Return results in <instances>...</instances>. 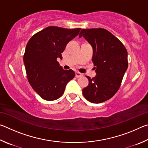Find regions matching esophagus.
Masks as SVG:
<instances>
[{"instance_id":"obj_1","label":"esophagus","mask_w":148,"mask_h":148,"mask_svg":"<svg viewBox=\"0 0 148 148\" xmlns=\"http://www.w3.org/2000/svg\"><path fill=\"white\" fill-rule=\"evenodd\" d=\"M82 76H83V74L80 73V72H76V77H81Z\"/></svg>"}]
</instances>
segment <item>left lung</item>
Returning a JSON list of instances; mask_svg holds the SVG:
<instances>
[{
  "mask_svg": "<svg viewBox=\"0 0 148 148\" xmlns=\"http://www.w3.org/2000/svg\"><path fill=\"white\" fill-rule=\"evenodd\" d=\"M84 36L93 48V62L97 75L86 76L89 85L82 90L85 98L92 103H101L112 98L119 89L128 67L127 51L114 34L102 28L83 29Z\"/></svg>",
  "mask_w": 148,
  "mask_h": 148,
  "instance_id": "left-lung-1",
  "label": "left lung"
}]
</instances>
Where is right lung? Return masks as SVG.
Wrapping results in <instances>:
<instances>
[{"label": "right lung", "mask_w": 148, "mask_h": 148, "mask_svg": "<svg viewBox=\"0 0 148 148\" xmlns=\"http://www.w3.org/2000/svg\"><path fill=\"white\" fill-rule=\"evenodd\" d=\"M80 30L50 26L34 34L27 44L23 61L27 79L32 89L46 101L60 98L66 84L75 76L72 70L62 69L57 59H62L66 44Z\"/></svg>", "instance_id": "right-lung-1"}]
</instances>
